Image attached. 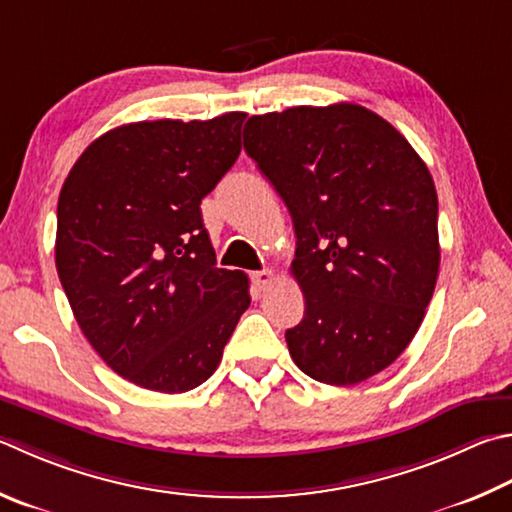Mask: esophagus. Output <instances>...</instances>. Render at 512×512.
<instances>
[{
    "label": "esophagus",
    "mask_w": 512,
    "mask_h": 512,
    "mask_svg": "<svg viewBox=\"0 0 512 512\" xmlns=\"http://www.w3.org/2000/svg\"><path fill=\"white\" fill-rule=\"evenodd\" d=\"M250 280H253L255 288H259V291H264V288H268V286L273 284L275 273L268 271V268H264V271H257V273L250 275Z\"/></svg>",
    "instance_id": "obj_1"
}]
</instances>
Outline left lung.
I'll use <instances>...</instances> for the list:
<instances>
[{
	"mask_svg": "<svg viewBox=\"0 0 512 512\" xmlns=\"http://www.w3.org/2000/svg\"><path fill=\"white\" fill-rule=\"evenodd\" d=\"M248 152L291 212V273L306 309L291 358L327 385H356L416 336L439 277V199L396 127L353 102L250 116Z\"/></svg>",
	"mask_w": 512,
	"mask_h": 512,
	"instance_id": "obj_1",
	"label": "left lung"
}]
</instances>
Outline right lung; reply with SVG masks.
I'll list each match as a JSON object with an SVG mask.
<instances>
[{
	"label": "right lung",
	"mask_w": 512,
	"mask_h": 512,
	"mask_svg": "<svg viewBox=\"0 0 512 512\" xmlns=\"http://www.w3.org/2000/svg\"><path fill=\"white\" fill-rule=\"evenodd\" d=\"M244 118L120 125L62 185V288L89 345L138 387L181 394L206 383L250 304L248 277L217 268L201 219V199L241 152Z\"/></svg>",
	"instance_id": "add662e5"
}]
</instances>
